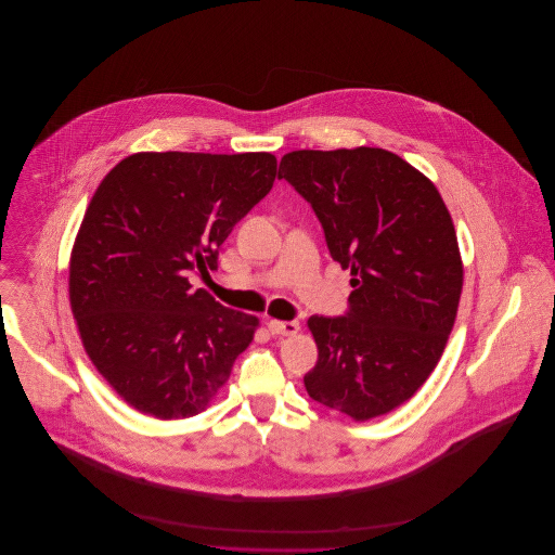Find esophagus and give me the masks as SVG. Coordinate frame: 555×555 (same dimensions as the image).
<instances>
[{
  "mask_svg": "<svg viewBox=\"0 0 555 555\" xmlns=\"http://www.w3.org/2000/svg\"><path fill=\"white\" fill-rule=\"evenodd\" d=\"M269 330L273 332V335H280V337H293L299 332V323L297 321H280V319H271L269 321Z\"/></svg>",
  "mask_w": 555,
  "mask_h": 555,
  "instance_id": "1",
  "label": "esophagus"
}]
</instances>
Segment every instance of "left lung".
Returning <instances> with one entry per match:
<instances>
[{
	"label": "left lung",
	"instance_id": "8db88e82",
	"mask_svg": "<svg viewBox=\"0 0 555 555\" xmlns=\"http://www.w3.org/2000/svg\"><path fill=\"white\" fill-rule=\"evenodd\" d=\"M278 179L310 203L354 288L344 317L308 319L319 359L306 391L361 422L389 413L435 370L457 317L453 218L437 188L385 149L293 151Z\"/></svg>",
	"mask_w": 555,
	"mask_h": 555
}]
</instances>
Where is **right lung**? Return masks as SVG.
I'll return each mask as SVG.
<instances>
[{"label":"right lung","instance_id":"right-lung-1","mask_svg":"<svg viewBox=\"0 0 555 555\" xmlns=\"http://www.w3.org/2000/svg\"><path fill=\"white\" fill-rule=\"evenodd\" d=\"M271 153H135L98 185L69 260L85 352L133 409L159 420L209 406L258 317L192 288L273 188Z\"/></svg>","mask_w":555,"mask_h":555}]
</instances>
